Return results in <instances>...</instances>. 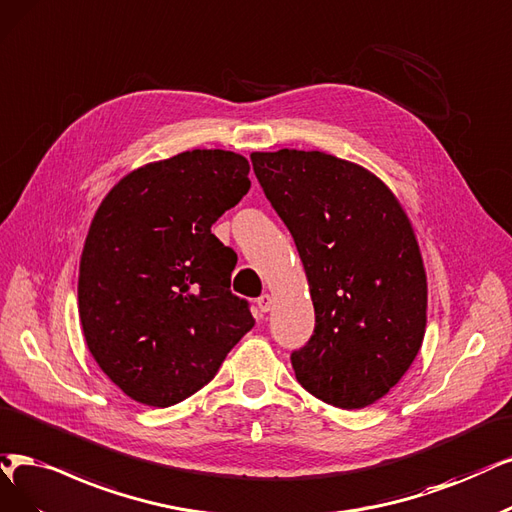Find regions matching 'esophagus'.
<instances>
[{
	"label": "esophagus",
	"instance_id": "esophagus-1",
	"mask_svg": "<svg viewBox=\"0 0 512 512\" xmlns=\"http://www.w3.org/2000/svg\"><path fill=\"white\" fill-rule=\"evenodd\" d=\"M272 304H274V297L268 295V293H263V295L257 299V308H259L261 314L270 312V310H272Z\"/></svg>",
	"mask_w": 512,
	"mask_h": 512
}]
</instances>
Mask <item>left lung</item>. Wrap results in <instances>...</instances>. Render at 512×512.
<instances>
[{
  "label": "left lung",
  "instance_id": "left-lung-1",
  "mask_svg": "<svg viewBox=\"0 0 512 512\" xmlns=\"http://www.w3.org/2000/svg\"><path fill=\"white\" fill-rule=\"evenodd\" d=\"M253 170L304 263L316 314L297 382L342 409L380 401L418 356L428 285L413 225L371 170L325 151H253Z\"/></svg>",
  "mask_w": 512,
  "mask_h": 512
}]
</instances>
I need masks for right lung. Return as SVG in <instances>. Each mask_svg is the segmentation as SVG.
<instances>
[{"label": "right lung", "instance_id": "obj_1", "mask_svg": "<svg viewBox=\"0 0 512 512\" xmlns=\"http://www.w3.org/2000/svg\"><path fill=\"white\" fill-rule=\"evenodd\" d=\"M249 160L192 149L111 187L84 242L86 346L132 401L170 407L208 384L255 318L232 295L236 253L211 225L249 192Z\"/></svg>", "mask_w": 512, "mask_h": 512}]
</instances>
